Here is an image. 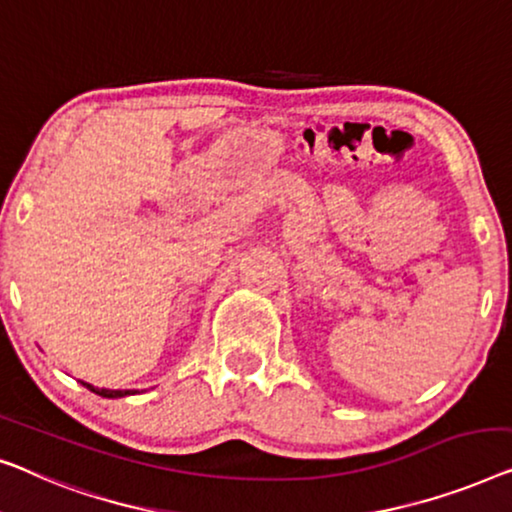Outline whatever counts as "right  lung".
Here are the masks:
<instances>
[{
    "label": "right lung",
    "mask_w": 512,
    "mask_h": 512,
    "mask_svg": "<svg viewBox=\"0 0 512 512\" xmlns=\"http://www.w3.org/2000/svg\"><path fill=\"white\" fill-rule=\"evenodd\" d=\"M81 383H83V380H81ZM83 387H88L90 392H95L104 399H120V397H129V394H136V390H106V387H95L90 383H83Z\"/></svg>",
    "instance_id": "add662e5"
}]
</instances>
